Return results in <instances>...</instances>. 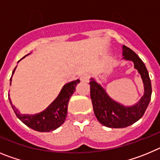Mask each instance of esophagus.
<instances>
[{"label":"esophagus","instance_id":"34e87169","mask_svg":"<svg viewBox=\"0 0 160 160\" xmlns=\"http://www.w3.org/2000/svg\"><path fill=\"white\" fill-rule=\"evenodd\" d=\"M89 78H90V76L87 73H83L82 75H81V77H80V80L82 82H88Z\"/></svg>","mask_w":160,"mask_h":160}]
</instances>
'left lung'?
I'll return each mask as SVG.
<instances>
[{
  "label": "left lung",
  "instance_id": "left-lung-1",
  "mask_svg": "<svg viewBox=\"0 0 160 160\" xmlns=\"http://www.w3.org/2000/svg\"><path fill=\"white\" fill-rule=\"evenodd\" d=\"M122 59L131 61L140 74L143 83L144 93L135 105L125 106L109 96L101 84L95 79H90V98L96 118L103 126L110 128L129 127L140 119L148 107L152 97V83L146 66L132 49L122 46Z\"/></svg>",
  "mask_w": 160,
  "mask_h": 160
}]
</instances>
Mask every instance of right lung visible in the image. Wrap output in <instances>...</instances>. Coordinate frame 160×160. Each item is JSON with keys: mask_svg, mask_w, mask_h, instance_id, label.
<instances>
[{"mask_svg": "<svg viewBox=\"0 0 160 160\" xmlns=\"http://www.w3.org/2000/svg\"><path fill=\"white\" fill-rule=\"evenodd\" d=\"M24 58H25V56ZM16 68L17 66L12 71V76L15 72ZM11 82H12V77L10 78V85ZM79 82H80L79 79H77L75 81L70 82L64 85V87L61 90L56 99L45 111L38 114H21L18 109L14 107V105H12L10 98H8V100L17 117L23 123L34 131H40V132H49L54 131L64 123L67 115L68 103L72 94L76 90V86Z\"/></svg>", "mask_w": 160, "mask_h": 160, "instance_id": "add662e5", "label": "right lung"}]
</instances>
